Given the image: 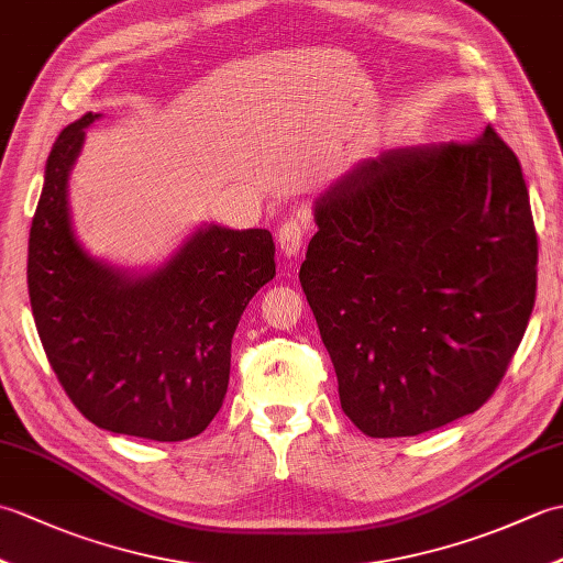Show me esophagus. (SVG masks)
Masks as SVG:
<instances>
[{
    "instance_id": "34e87169",
    "label": "esophagus",
    "mask_w": 563,
    "mask_h": 563,
    "mask_svg": "<svg viewBox=\"0 0 563 563\" xmlns=\"http://www.w3.org/2000/svg\"><path fill=\"white\" fill-rule=\"evenodd\" d=\"M307 234V222L300 218H288L278 230V246L285 256H297Z\"/></svg>"
}]
</instances>
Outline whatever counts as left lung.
<instances>
[{"mask_svg":"<svg viewBox=\"0 0 563 563\" xmlns=\"http://www.w3.org/2000/svg\"><path fill=\"white\" fill-rule=\"evenodd\" d=\"M314 220L300 283L343 413L406 438L492 399L537 292L528 186L496 130L355 164Z\"/></svg>","mask_w":563,"mask_h":563,"instance_id":"left-lung-1","label":"left lung"}]
</instances>
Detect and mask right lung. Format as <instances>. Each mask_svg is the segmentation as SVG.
<instances>
[{"instance_id": "add662e5", "label": "right lung", "mask_w": 563, "mask_h": 563, "mask_svg": "<svg viewBox=\"0 0 563 563\" xmlns=\"http://www.w3.org/2000/svg\"><path fill=\"white\" fill-rule=\"evenodd\" d=\"M99 113L69 123L45 162L29 236V297L59 385L93 426L159 442L208 428L230 385L232 336L275 275L268 230L206 224L145 275L77 242L67 178Z\"/></svg>"}]
</instances>
